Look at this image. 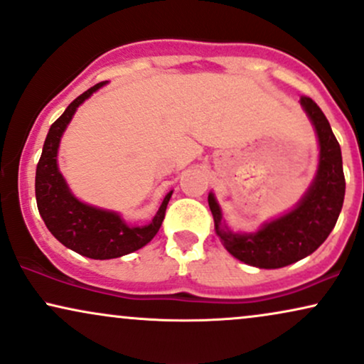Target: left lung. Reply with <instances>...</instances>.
<instances>
[{
    "label": "left lung",
    "instance_id": "obj_1",
    "mask_svg": "<svg viewBox=\"0 0 364 364\" xmlns=\"http://www.w3.org/2000/svg\"><path fill=\"white\" fill-rule=\"evenodd\" d=\"M300 105L319 140V167L306 196L290 213L264 223L257 232H232L223 221L216 197L208 200L216 235L232 257L258 268H282L309 257L334 230L344 203L346 181L341 146L321 107L311 97H300Z\"/></svg>",
    "mask_w": 364,
    "mask_h": 364
}]
</instances>
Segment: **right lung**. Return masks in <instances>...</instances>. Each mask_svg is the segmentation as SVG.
I'll list each match as a JSON object with an SVG mask.
<instances>
[{
	"label": "right lung",
	"mask_w": 364,
	"mask_h": 364,
	"mask_svg": "<svg viewBox=\"0 0 364 364\" xmlns=\"http://www.w3.org/2000/svg\"><path fill=\"white\" fill-rule=\"evenodd\" d=\"M105 84L106 80L75 97L64 114L52 124L45 138L35 175V197L45 226L67 248L92 259L119 258L150 243L164 223L165 209L172 197L170 191L155 218L146 226H129L113 210L80 203L58 172L57 151L67 124L73 119L75 109Z\"/></svg>",
	"instance_id": "obj_1"
}]
</instances>
